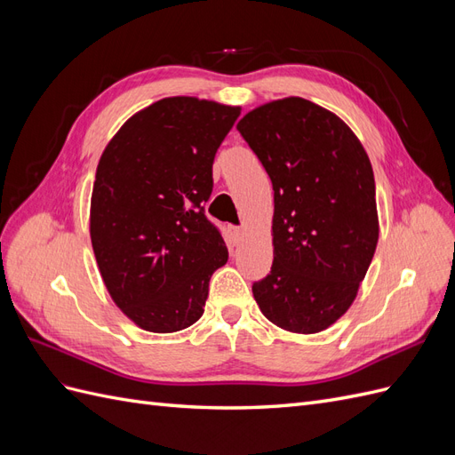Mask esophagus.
I'll return each mask as SVG.
<instances>
[{
	"label": "esophagus",
	"instance_id": "1",
	"mask_svg": "<svg viewBox=\"0 0 455 455\" xmlns=\"http://www.w3.org/2000/svg\"><path fill=\"white\" fill-rule=\"evenodd\" d=\"M231 233H233V239L239 243L244 237V228H231Z\"/></svg>",
	"mask_w": 455,
	"mask_h": 455
}]
</instances>
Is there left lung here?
Segmentation results:
<instances>
[{
	"instance_id": "obj_1",
	"label": "left lung",
	"mask_w": 455,
	"mask_h": 455,
	"mask_svg": "<svg viewBox=\"0 0 455 455\" xmlns=\"http://www.w3.org/2000/svg\"><path fill=\"white\" fill-rule=\"evenodd\" d=\"M237 129L273 184V266L252 284L259 311L294 334L346 313L379 237L366 151L336 114L288 96L254 108Z\"/></svg>"
}]
</instances>
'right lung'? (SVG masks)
<instances>
[{"instance_id":"1","label":"right lung","mask_w":455,"mask_h":455,"mask_svg":"<svg viewBox=\"0 0 455 455\" xmlns=\"http://www.w3.org/2000/svg\"><path fill=\"white\" fill-rule=\"evenodd\" d=\"M239 106L171 96L125 121L96 167L91 243L116 306L148 332L197 323L226 243L204 216Z\"/></svg>"}]
</instances>
